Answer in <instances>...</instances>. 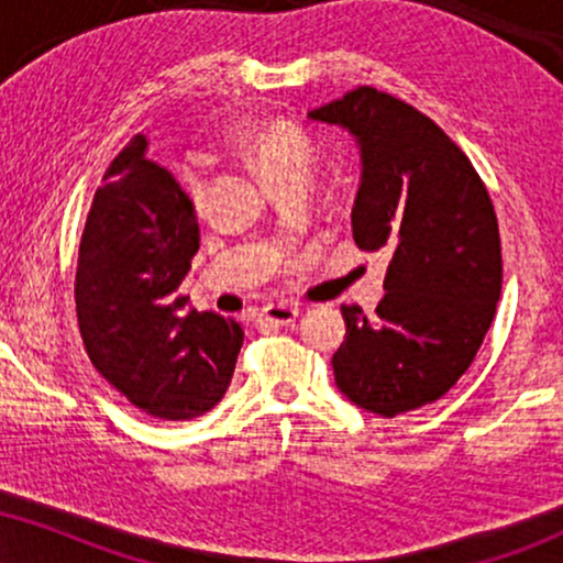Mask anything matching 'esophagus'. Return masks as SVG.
Instances as JSON below:
<instances>
[{
    "label": "esophagus",
    "mask_w": 563,
    "mask_h": 563,
    "mask_svg": "<svg viewBox=\"0 0 563 563\" xmlns=\"http://www.w3.org/2000/svg\"><path fill=\"white\" fill-rule=\"evenodd\" d=\"M258 316L268 323L287 325V323H292L297 316H300V308H297V305H289V302H268V305H263Z\"/></svg>",
    "instance_id": "esophagus-1"
}]
</instances>
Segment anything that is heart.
<instances>
[{"label": "heart", "instance_id": "obj_1", "mask_svg": "<svg viewBox=\"0 0 563 563\" xmlns=\"http://www.w3.org/2000/svg\"><path fill=\"white\" fill-rule=\"evenodd\" d=\"M245 154L255 164L263 185L282 183V179H308L313 169V145L308 135L287 122H258L245 133ZM187 190L196 203L203 198V177L198 169H187Z\"/></svg>", "mask_w": 563, "mask_h": 563}]
</instances>
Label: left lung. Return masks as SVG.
I'll list each match as a JSON object with an SVG mask.
<instances>
[{"label":"left lung","instance_id":"1","mask_svg":"<svg viewBox=\"0 0 563 563\" xmlns=\"http://www.w3.org/2000/svg\"><path fill=\"white\" fill-rule=\"evenodd\" d=\"M360 148L352 238L388 250L376 316L342 305L339 391L380 418L441 399L481 350L501 297L494 203L460 145L409 103L355 88L308 114Z\"/></svg>","mask_w":563,"mask_h":563}]
</instances>
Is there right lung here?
<instances>
[{
	"mask_svg": "<svg viewBox=\"0 0 563 563\" xmlns=\"http://www.w3.org/2000/svg\"><path fill=\"white\" fill-rule=\"evenodd\" d=\"M135 135L114 158L82 229L75 305L96 371L158 420H192L227 394L245 331L185 313L177 289L200 247L196 206Z\"/></svg>",
	"mask_w": 563,
	"mask_h": 563,
	"instance_id": "1",
	"label": "right lung"
}]
</instances>
